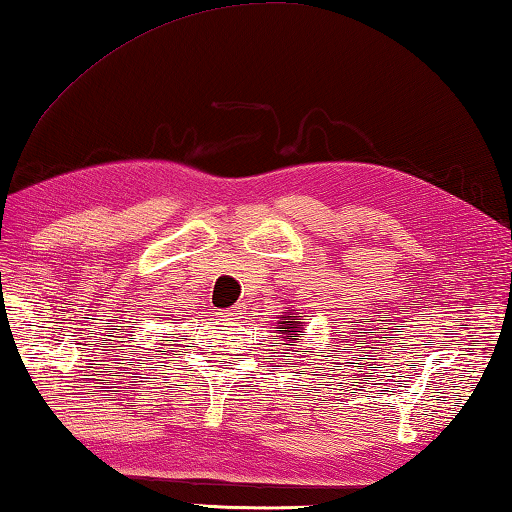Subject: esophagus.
<instances>
[{
    "mask_svg": "<svg viewBox=\"0 0 512 512\" xmlns=\"http://www.w3.org/2000/svg\"><path fill=\"white\" fill-rule=\"evenodd\" d=\"M239 315H241V304H235V306H230V309L226 311L224 318H228V320H237Z\"/></svg>",
    "mask_w": 512,
    "mask_h": 512,
    "instance_id": "esophagus-1",
    "label": "esophagus"
}]
</instances>
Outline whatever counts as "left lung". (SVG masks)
<instances>
[{
  "instance_id": "obj_1",
  "label": "left lung",
  "mask_w": 512,
  "mask_h": 512,
  "mask_svg": "<svg viewBox=\"0 0 512 512\" xmlns=\"http://www.w3.org/2000/svg\"><path fill=\"white\" fill-rule=\"evenodd\" d=\"M284 320H297V315H284ZM277 327L280 329H284L286 331V340H300L302 338V331H297L302 327V322H292L291 325H288L287 322H277ZM277 347V345H275Z\"/></svg>"
}]
</instances>
